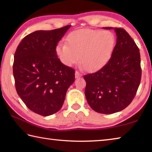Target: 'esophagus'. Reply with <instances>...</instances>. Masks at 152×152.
Wrapping results in <instances>:
<instances>
[{
    "instance_id": "esophagus-1",
    "label": "esophagus",
    "mask_w": 152,
    "mask_h": 152,
    "mask_svg": "<svg viewBox=\"0 0 152 152\" xmlns=\"http://www.w3.org/2000/svg\"><path fill=\"white\" fill-rule=\"evenodd\" d=\"M80 76H82V74L80 72H78V71H76V72H75V77H76V78H80Z\"/></svg>"
}]
</instances>
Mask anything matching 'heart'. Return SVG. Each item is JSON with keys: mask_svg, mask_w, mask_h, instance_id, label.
Segmentation results:
<instances>
[{"mask_svg": "<svg viewBox=\"0 0 152 152\" xmlns=\"http://www.w3.org/2000/svg\"><path fill=\"white\" fill-rule=\"evenodd\" d=\"M116 44L115 35L109 31L82 29L74 31L60 43L56 51L61 63L72 66L79 61L87 70L96 71L107 64Z\"/></svg>", "mask_w": 152, "mask_h": 152, "instance_id": "1", "label": "heart"}]
</instances>
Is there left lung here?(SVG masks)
I'll use <instances>...</instances> for the list:
<instances>
[{
  "label": "left lung",
  "instance_id": "obj_1",
  "mask_svg": "<svg viewBox=\"0 0 152 152\" xmlns=\"http://www.w3.org/2000/svg\"><path fill=\"white\" fill-rule=\"evenodd\" d=\"M114 29L117 43L110 60L96 72L84 76L87 102L94 111L103 114L121 111L129 105L141 82L140 50L125 29Z\"/></svg>",
  "mask_w": 152,
  "mask_h": 152
}]
</instances>
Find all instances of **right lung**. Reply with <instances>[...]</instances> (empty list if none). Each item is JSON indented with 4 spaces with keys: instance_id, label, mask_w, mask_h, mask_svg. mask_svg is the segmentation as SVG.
Wrapping results in <instances>:
<instances>
[{
    "instance_id": "1",
    "label": "right lung",
    "mask_w": 152,
    "mask_h": 152,
    "mask_svg": "<svg viewBox=\"0 0 152 152\" xmlns=\"http://www.w3.org/2000/svg\"><path fill=\"white\" fill-rule=\"evenodd\" d=\"M71 25L51 31H36L23 39L14 56L17 92L37 114L49 116L60 110L75 70L61 62L56 48Z\"/></svg>"
}]
</instances>
